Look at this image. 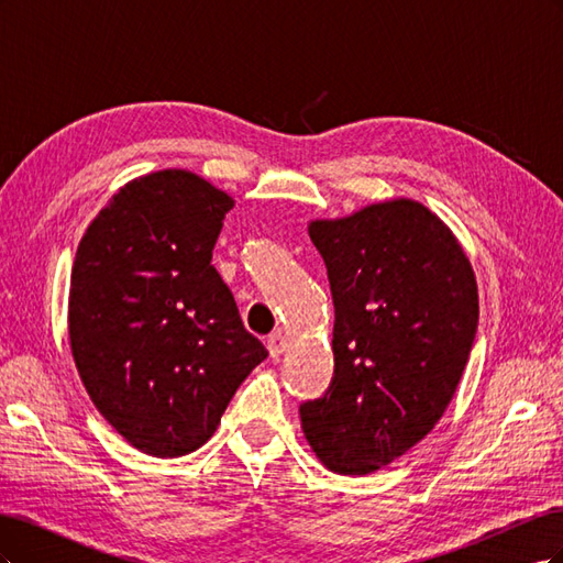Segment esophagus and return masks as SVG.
I'll list each match as a JSON object with an SVG mask.
<instances>
[{"label": "esophagus", "instance_id": "esophagus-1", "mask_svg": "<svg viewBox=\"0 0 563 563\" xmlns=\"http://www.w3.org/2000/svg\"><path fill=\"white\" fill-rule=\"evenodd\" d=\"M284 347H286V338H284L282 331H275L267 338V350H269L272 356H275V360L284 352Z\"/></svg>", "mask_w": 563, "mask_h": 563}]
</instances>
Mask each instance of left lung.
<instances>
[{"label": "left lung", "mask_w": 563, "mask_h": 563, "mask_svg": "<svg viewBox=\"0 0 563 563\" xmlns=\"http://www.w3.org/2000/svg\"><path fill=\"white\" fill-rule=\"evenodd\" d=\"M333 296V378L300 404L329 470L371 474L428 434L463 378L479 321L474 272L441 220L411 199L314 220Z\"/></svg>", "instance_id": "left-lung-1"}]
</instances>
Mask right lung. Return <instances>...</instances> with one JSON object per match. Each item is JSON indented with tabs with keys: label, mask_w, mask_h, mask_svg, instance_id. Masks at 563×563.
I'll return each mask as SVG.
<instances>
[{
	"label": "right lung",
	"mask_w": 563,
	"mask_h": 563,
	"mask_svg": "<svg viewBox=\"0 0 563 563\" xmlns=\"http://www.w3.org/2000/svg\"><path fill=\"white\" fill-rule=\"evenodd\" d=\"M234 201L190 172L124 185L81 236L70 345L91 401L131 446L199 449L267 350L211 265Z\"/></svg>",
	"instance_id": "obj_1"
}]
</instances>
